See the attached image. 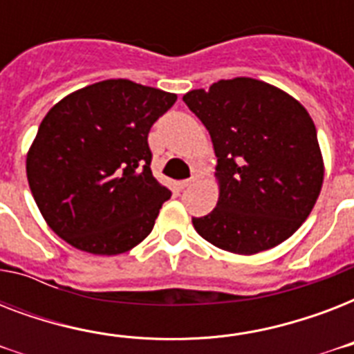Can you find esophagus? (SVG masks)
Instances as JSON below:
<instances>
[{"label": "esophagus", "instance_id": "1", "mask_svg": "<svg viewBox=\"0 0 354 354\" xmlns=\"http://www.w3.org/2000/svg\"><path fill=\"white\" fill-rule=\"evenodd\" d=\"M196 182H198V174H193V176L187 178V180H182V182H180V187L187 189L191 187V185H194Z\"/></svg>", "mask_w": 354, "mask_h": 354}]
</instances>
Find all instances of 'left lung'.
Listing matches in <instances>:
<instances>
[{
	"label": "left lung",
	"mask_w": 354,
	"mask_h": 354,
	"mask_svg": "<svg viewBox=\"0 0 354 354\" xmlns=\"http://www.w3.org/2000/svg\"><path fill=\"white\" fill-rule=\"evenodd\" d=\"M216 154L218 202L193 218L213 246L253 255L307 221L324 183L314 121L299 102L263 80L236 77L183 95Z\"/></svg>",
	"instance_id": "8db88e82"
}]
</instances>
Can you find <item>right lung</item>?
<instances>
[{
  "label": "right lung",
  "instance_id": "right-lung-1",
  "mask_svg": "<svg viewBox=\"0 0 354 354\" xmlns=\"http://www.w3.org/2000/svg\"><path fill=\"white\" fill-rule=\"evenodd\" d=\"M174 102V93L110 79L47 112L27 152V180L60 239L93 255L124 253L147 239L171 198L152 176L147 138Z\"/></svg>",
  "mask_w": 354,
  "mask_h": 354
}]
</instances>
